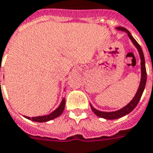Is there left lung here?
I'll return each mask as SVG.
<instances>
[{"mask_svg": "<svg viewBox=\"0 0 153 153\" xmlns=\"http://www.w3.org/2000/svg\"><path fill=\"white\" fill-rule=\"evenodd\" d=\"M117 30H123V31H126L127 35H128L129 38L131 39V40L132 41V43L134 44V46L136 47V48L139 51V53H140V60H141V80H140V86H139V88H138V91H137L135 96L133 98V100H131V102L129 103L128 105H126L125 107L123 108H121L117 111L114 112H102L97 110L95 108H93L91 105V110L94 112V114L97 115L98 117H102V118H105V119H117V118H120V117L125 116L126 114H130L133 109H134L136 105H138V103L140 101V98L142 97V94L143 92V90H144V88H145L146 85V81H147V72H146V67H145V60H144V56H143V53L142 48L140 47V45L138 44V42L134 39V37L131 36L130 31H129L127 29H126L125 27H117Z\"/></svg>", "mask_w": 153, "mask_h": 153, "instance_id": "obj_1", "label": "left lung"}]
</instances>
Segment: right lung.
I'll list each match as a JSON object with an SVG mask.
<instances>
[{
  "label": "right lung",
  "instance_id": "obj_1",
  "mask_svg": "<svg viewBox=\"0 0 153 153\" xmlns=\"http://www.w3.org/2000/svg\"><path fill=\"white\" fill-rule=\"evenodd\" d=\"M65 98H63L62 100L61 105H59V107L55 109L53 113H51L48 115H45V116H39V117H26V118H27L29 120H32L34 122H37V123H45V122H48L50 120H53L56 117H59L60 115L62 114V112L65 108Z\"/></svg>",
  "mask_w": 153,
  "mask_h": 153
}]
</instances>
